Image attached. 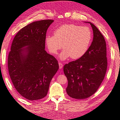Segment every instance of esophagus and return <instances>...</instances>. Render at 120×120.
Returning <instances> with one entry per match:
<instances>
[{
	"mask_svg": "<svg viewBox=\"0 0 120 120\" xmlns=\"http://www.w3.org/2000/svg\"><path fill=\"white\" fill-rule=\"evenodd\" d=\"M59 68H60V69H61V68H63V64H62L61 63H59Z\"/></svg>",
	"mask_w": 120,
	"mask_h": 120,
	"instance_id": "34e87169",
	"label": "esophagus"
}]
</instances>
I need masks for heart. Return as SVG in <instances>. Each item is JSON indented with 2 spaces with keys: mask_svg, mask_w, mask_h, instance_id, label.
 I'll use <instances>...</instances> for the list:
<instances>
[{
  "mask_svg": "<svg viewBox=\"0 0 120 120\" xmlns=\"http://www.w3.org/2000/svg\"><path fill=\"white\" fill-rule=\"evenodd\" d=\"M54 35L46 37V43L52 54H56L63 47L60 55L62 60L71 56L78 59L88 51L92 40V32L87 26H81L74 24H66L56 28Z\"/></svg>",
  "mask_w": 120,
  "mask_h": 120,
  "instance_id": "heart-1",
  "label": "heart"
}]
</instances>
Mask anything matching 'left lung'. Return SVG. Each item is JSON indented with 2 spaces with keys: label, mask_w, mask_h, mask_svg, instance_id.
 <instances>
[{
  "label": "left lung",
  "mask_w": 120,
  "mask_h": 120,
  "mask_svg": "<svg viewBox=\"0 0 120 120\" xmlns=\"http://www.w3.org/2000/svg\"><path fill=\"white\" fill-rule=\"evenodd\" d=\"M88 23L93 28L94 37L88 51L79 59L64 66L68 81L66 93L70 97L79 99L87 98L97 92L107 68L104 38L94 24Z\"/></svg>",
  "instance_id": "8db88e82"
}]
</instances>
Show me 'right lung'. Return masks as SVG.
Segmentation results:
<instances>
[{"mask_svg":"<svg viewBox=\"0 0 120 120\" xmlns=\"http://www.w3.org/2000/svg\"><path fill=\"white\" fill-rule=\"evenodd\" d=\"M53 22L30 23L19 30L11 45L8 57L9 75L17 92L29 100L46 96L59 68L56 59L45 50L46 32Z\"/></svg>","mask_w":120,"mask_h":120,"instance_id":"1","label":"right lung"}]
</instances>
